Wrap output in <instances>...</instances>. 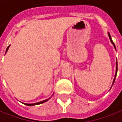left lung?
Masks as SVG:
<instances>
[{
  "instance_id": "left-lung-1",
  "label": "left lung",
  "mask_w": 122,
  "mask_h": 122,
  "mask_svg": "<svg viewBox=\"0 0 122 122\" xmlns=\"http://www.w3.org/2000/svg\"><path fill=\"white\" fill-rule=\"evenodd\" d=\"M108 36H109V38H110V41H111V43L114 45V47L115 49L116 50V46H115V44L114 43V42H113V41H112V37H111V36H110V34H109V33H108ZM116 75H115V77H114V81H113V84L114 83V81H115V79H116V75H117V62L116 61Z\"/></svg>"
}]
</instances>
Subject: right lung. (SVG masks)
<instances>
[{
  "mask_svg": "<svg viewBox=\"0 0 122 122\" xmlns=\"http://www.w3.org/2000/svg\"><path fill=\"white\" fill-rule=\"evenodd\" d=\"M9 47H10V46H8V47L6 48V53L7 52L8 49V48H9ZM49 99H47V100H43V101H41V102H37V103H34V104H25V105L27 106H34V105H38V104H42V103H44L46 102H47V100H48Z\"/></svg>",
  "mask_w": 122,
  "mask_h": 122,
  "instance_id": "obj_1",
  "label": "right lung"
}]
</instances>
